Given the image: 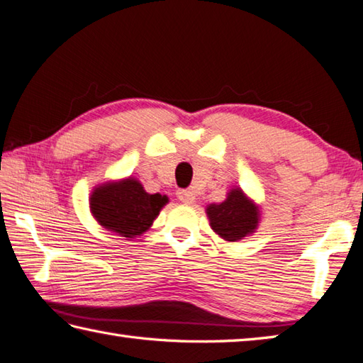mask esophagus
I'll return each mask as SVG.
<instances>
[{
  "instance_id": "1",
  "label": "esophagus",
  "mask_w": 363,
  "mask_h": 363,
  "mask_svg": "<svg viewBox=\"0 0 363 363\" xmlns=\"http://www.w3.org/2000/svg\"><path fill=\"white\" fill-rule=\"evenodd\" d=\"M177 198H179V200L186 204L195 203V194L191 190H179L177 191Z\"/></svg>"
}]
</instances>
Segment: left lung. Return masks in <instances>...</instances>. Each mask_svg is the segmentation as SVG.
<instances>
[{
    "instance_id": "8db88e82",
    "label": "left lung",
    "mask_w": 363,
    "mask_h": 363,
    "mask_svg": "<svg viewBox=\"0 0 363 363\" xmlns=\"http://www.w3.org/2000/svg\"><path fill=\"white\" fill-rule=\"evenodd\" d=\"M212 231L228 242H238L258 230L261 208L240 187L230 189L222 203L206 206Z\"/></svg>"
}]
</instances>
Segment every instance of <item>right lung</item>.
Masks as SVG:
<instances>
[{
	"mask_svg": "<svg viewBox=\"0 0 363 363\" xmlns=\"http://www.w3.org/2000/svg\"><path fill=\"white\" fill-rule=\"evenodd\" d=\"M167 203V195L147 194L143 184L132 176L99 184L89 195V211L96 222L127 239L138 238L151 228Z\"/></svg>",
	"mask_w": 363,
	"mask_h": 363,
	"instance_id": "add662e5",
	"label": "right lung"
}]
</instances>
